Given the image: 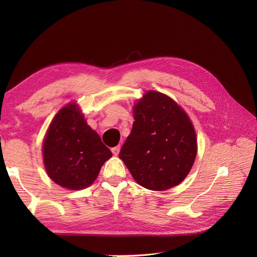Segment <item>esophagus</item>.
<instances>
[{"label":"esophagus","mask_w":257,"mask_h":257,"mask_svg":"<svg viewBox=\"0 0 257 257\" xmlns=\"http://www.w3.org/2000/svg\"><path fill=\"white\" fill-rule=\"evenodd\" d=\"M111 152H112V154H114V155H118L119 152H120V146H116V147L112 148Z\"/></svg>","instance_id":"obj_1"}]
</instances>
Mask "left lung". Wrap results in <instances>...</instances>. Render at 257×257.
<instances>
[{"label":"left lung","mask_w":257,"mask_h":257,"mask_svg":"<svg viewBox=\"0 0 257 257\" xmlns=\"http://www.w3.org/2000/svg\"><path fill=\"white\" fill-rule=\"evenodd\" d=\"M134 119L119 158L135 181L152 191L168 190L182 182L197 153L189 115L167 95L148 91L134 106Z\"/></svg>","instance_id":"obj_1"}]
</instances>
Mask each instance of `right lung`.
Here are the masks:
<instances>
[{
    "mask_svg": "<svg viewBox=\"0 0 257 257\" xmlns=\"http://www.w3.org/2000/svg\"><path fill=\"white\" fill-rule=\"evenodd\" d=\"M46 172L68 190L88 188L98 176L111 151L85 122L78 106L69 103L54 116L43 145Z\"/></svg>",
    "mask_w": 257,
    "mask_h": 257,
    "instance_id": "obj_1",
    "label": "right lung"
}]
</instances>
